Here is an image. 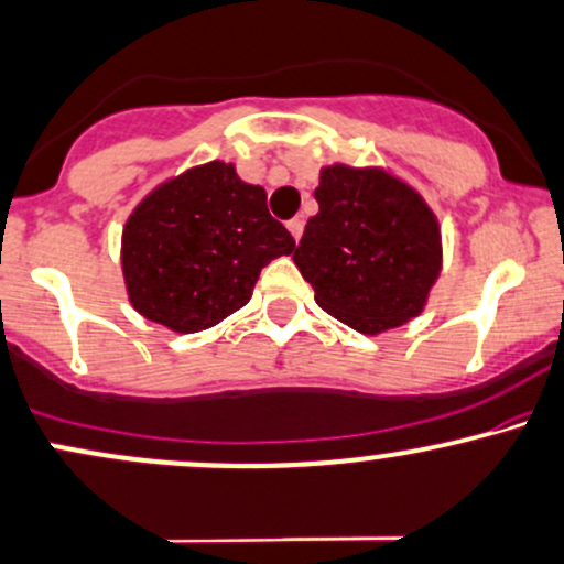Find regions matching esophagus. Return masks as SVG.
Returning a JSON list of instances; mask_svg holds the SVG:
<instances>
[{
	"mask_svg": "<svg viewBox=\"0 0 564 564\" xmlns=\"http://www.w3.org/2000/svg\"><path fill=\"white\" fill-rule=\"evenodd\" d=\"M286 227H289V232H292V238L296 240V243H300L302 232H305V221H302V219H292Z\"/></svg>",
	"mask_w": 564,
	"mask_h": 564,
	"instance_id": "1",
	"label": "esophagus"
}]
</instances>
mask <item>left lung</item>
<instances>
[{
	"instance_id": "obj_1",
	"label": "left lung",
	"mask_w": 564,
	"mask_h": 564,
	"mask_svg": "<svg viewBox=\"0 0 564 564\" xmlns=\"http://www.w3.org/2000/svg\"><path fill=\"white\" fill-rule=\"evenodd\" d=\"M315 200L294 264L318 307L369 337L417 318L444 259L425 197L382 165L332 163L318 173Z\"/></svg>"
}]
</instances>
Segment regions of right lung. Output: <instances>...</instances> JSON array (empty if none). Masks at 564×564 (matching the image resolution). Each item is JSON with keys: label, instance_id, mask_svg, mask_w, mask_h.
Returning a JSON list of instances; mask_svg holds the SVG:
<instances>
[{"label": "right lung", "instance_id": "right-lung-1", "mask_svg": "<svg viewBox=\"0 0 564 564\" xmlns=\"http://www.w3.org/2000/svg\"><path fill=\"white\" fill-rule=\"evenodd\" d=\"M294 238L268 212V192L212 160L147 192L122 225L120 268L128 302L147 321L195 334L251 300L272 259Z\"/></svg>", "mask_w": 564, "mask_h": 564}]
</instances>
